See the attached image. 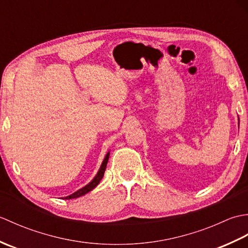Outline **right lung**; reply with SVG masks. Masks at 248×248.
Returning a JSON list of instances; mask_svg holds the SVG:
<instances>
[{"mask_svg":"<svg viewBox=\"0 0 248 248\" xmlns=\"http://www.w3.org/2000/svg\"><path fill=\"white\" fill-rule=\"evenodd\" d=\"M108 156H109V152H108V155H105V157H104V160H103V162H102V164H101V167H100V170H99V171H98V173L96 175V177H94L93 180L89 182L87 186H85L84 187H82V188H80L78 189V191H77V192H75L73 194H71V195H69V196H67V197H65V199H72V198H78V197H80V196H83V195H85V194H87L88 192H91V191H93V189L96 187L98 184H99V182L101 181V179L103 178V175H104V171H105V168H107V164H108Z\"/></svg>","mask_w":248,"mask_h":248,"instance_id":"add662e5","label":"right lung"}]
</instances>
